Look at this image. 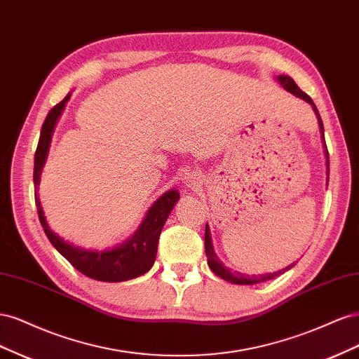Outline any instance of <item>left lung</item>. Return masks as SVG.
Wrapping results in <instances>:
<instances>
[{
  "label": "left lung",
  "instance_id": "left-lung-1",
  "mask_svg": "<svg viewBox=\"0 0 359 359\" xmlns=\"http://www.w3.org/2000/svg\"><path fill=\"white\" fill-rule=\"evenodd\" d=\"M278 82L283 85V88L287 90L289 93H292L293 95L299 97V99L309 102L314 112H316L318 115V121H319V126H320V132H322V139H323V147H325V154H327V168H328V173H330V156H328V149H327V144H325V136H323V123H322V118L319 115V111L316 109V104L313 103L311 97L309 94H306L304 91L299 90V86L295 83V81H293L290 76H278ZM205 253H206V257H208V265L210 268L212 269V273L215 276L222 277L223 280L226 281H231V283H235V285H256V283H260V281H268V280H273L276 277H278L281 273H285V271L290 269L293 266V264L285 269L281 271H277V273H271V274H264V276H245V274H241V273H232V271L224 266L220 259L217 257V255L214 253V248H212V244H211V238H210V227L208 224L205 226Z\"/></svg>",
  "mask_w": 359,
  "mask_h": 359
}]
</instances>
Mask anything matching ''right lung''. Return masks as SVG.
Instances as JSON below:
<instances>
[{
	"label": "right lung",
	"instance_id": "add662e5",
	"mask_svg": "<svg viewBox=\"0 0 359 359\" xmlns=\"http://www.w3.org/2000/svg\"><path fill=\"white\" fill-rule=\"evenodd\" d=\"M69 99L70 94L64 97L58 104L53 106L48 112L45 123L41 126L39 145L34 154V199L43 231H45L52 245L55 247L58 252L83 276L99 281H109V283L136 278L145 274L147 271L153 266L157 255L160 232L163 229V224H165L168 219V215L173 208V205L180 199V193L177 190H170L163 194V196L151 206L145 220L140 224L132 240H128L123 245L115 247L112 250H106V252H91V250L74 247L61 240L55 232H52L46 223L45 215H43L41 205L37 196V186L40 182V173L43 165H45V160L48 156L53 126H55L57 119Z\"/></svg>",
	"mask_w": 359,
	"mask_h": 359
}]
</instances>
